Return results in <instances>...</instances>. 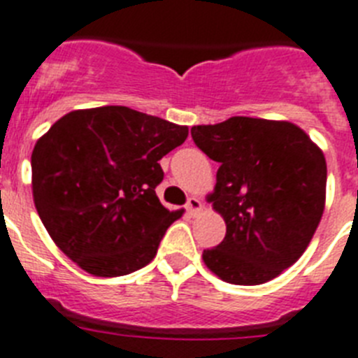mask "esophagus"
<instances>
[{
	"mask_svg": "<svg viewBox=\"0 0 358 358\" xmlns=\"http://www.w3.org/2000/svg\"><path fill=\"white\" fill-rule=\"evenodd\" d=\"M186 212L190 213V215H197L199 212H203V203L197 197H190L188 203H186Z\"/></svg>",
	"mask_w": 358,
	"mask_h": 358,
	"instance_id": "obj_1",
	"label": "esophagus"
}]
</instances>
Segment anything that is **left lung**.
<instances>
[{"mask_svg": "<svg viewBox=\"0 0 358 358\" xmlns=\"http://www.w3.org/2000/svg\"><path fill=\"white\" fill-rule=\"evenodd\" d=\"M192 137L219 163L208 203L226 222L204 264L239 286L275 279L306 252L324 213L322 150L289 121L243 115L192 127Z\"/></svg>", "mask_w": 358, "mask_h": 358, "instance_id": "left-lung-1", "label": "left lung"}]
</instances>
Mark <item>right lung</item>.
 <instances>
[{
  "mask_svg": "<svg viewBox=\"0 0 358 358\" xmlns=\"http://www.w3.org/2000/svg\"><path fill=\"white\" fill-rule=\"evenodd\" d=\"M188 127L128 106L72 110L32 150V195L39 219L66 257L96 277L146 266L170 212L155 195L159 161L185 143Z\"/></svg>",
  "mask_w": 358,
  "mask_h": 358,
  "instance_id": "1",
  "label": "right lung"
}]
</instances>
